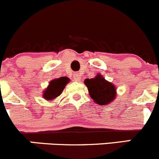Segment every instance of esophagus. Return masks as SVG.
Returning <instances> with one entry per match:
<instances>
[{
  "label": "esophagus",
  "instance_id": "1",
  "mask_svg": "<svg viewBox=\"0 0 159 159\" xmlns=\"http://www.w3.org/2000/svg\"><path fill=\"white\" fill-rule=\"evenodd\" d=\"M73 79H74L75 81H80V75L79 74V73H75L74 76H73Z\"/></svg>",
  "mask_w": 159,
  "mask_h": 159
}]
</instances>
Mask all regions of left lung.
<instances>
[{"label": "left lung", "instance_id": "left-lung-1", "mask_svg": "<svg viewBox=\"0 0 159 159\" xmlns=\"http://www.w3.org/2000/svg\"><path fill=\"white\" fill-rule=\"evenodd\" d=\"M84 83L87 86L91 98L98 104L107 105L115 98V86L105 80L100 74L97 75L95 78L86 79Z\"/></svg>", "mask_w": 159, "mask_h": 159}]
</instances>
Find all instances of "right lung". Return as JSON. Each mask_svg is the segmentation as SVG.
I'll return each instance as SVG.
<instances>
[{
  "label": "right lung",
  "instance_id": "1",
  "mask_svg": "<svg viewBox=\"0 0 159 159\" xmlns=\"http://www.w3.org/2000/svg\"><path fill=\"white\" fill-rule=\"evenodd\" d=\"M69 81L70 80L67 77H60L59 79L52 80L44 92V98L46 99L47 100H50L59 97Z\"/></svg>",
  "mask_w": 159,
  "mask_h": 159
}]
</instances>
